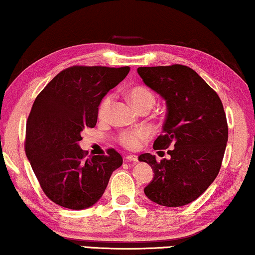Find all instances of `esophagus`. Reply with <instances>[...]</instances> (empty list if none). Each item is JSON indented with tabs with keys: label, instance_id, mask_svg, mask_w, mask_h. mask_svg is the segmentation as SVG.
I'll return each mask as SVG.
<instances>
[{
	"label": "esophagus",
	"instance_id": "1",
	"mask_svg": "<svg viewBox=\"0 0 255 255\" xmlns=\"http://www.w3.org/2000/svg\"><path fill=\"white\" fill-rule=\"evenodd\" d=\"M125 160L128 161V162H137L138 161V158H137V155L130 154V155H127V157L125 158Z\"/></svg>",
	"mask_w": 255,
	"mask_h": 255
}]
</instances>
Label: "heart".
<instances>
[{"instance_id": "heart-1", "label": "heart", "mask_w": 255, "mask_h": 255, "mask_svg": "<svg viewBox=\"0 0 255 255\" xmlns=\"http://www.w3.org/2000/svg\"><path fill=\"white\" fill-rule=\"evenodd\" d=\"M128 100L131 102V104L135 106L137 111H142L144 109H151L154 105L155 96L152 91L144 86H136L132 87L131 89L127 91ZM113 101H115V96L112 94L106 95V96L102 100L98 106V117L101 119H105L109 116L110 111H111ZM150 137V131L144 128H137L131 131H124L120 135V142L124 144L125 146L134 147L138 146L140 142L146 140Z\"/></svg>"}]
</instances>
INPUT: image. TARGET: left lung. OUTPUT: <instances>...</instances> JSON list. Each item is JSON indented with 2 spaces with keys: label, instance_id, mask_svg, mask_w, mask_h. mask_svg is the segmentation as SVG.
I'll list each match as a JSON object with an SVG mask.
<instances>
[{
  "label": "left lung",
  "instance_id": "8db88e82",
  "mask_svg": "<svg viewBox=\"0 0 255 255\" xmlns=\"http://www.w3.org/2000/svg\"><path fill=\"white\" fill-rule=\"evenodd\" d=\"M137 73L167 106L162 134L154 140V150L170 147L169 160L157 161L151 153L138 157L154 173L144 193L161 206H184L206 191L221 168L228 142L222 102L188 66L138 67Z\"/></svg>",
  "mask_w": 255,
  "mask_h": 255
}]
</instances>
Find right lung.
I'll return each mask as SVG.
<instances>
[{
    "instance_id": "add662e5",
    "label": "right lung",
    "mask_w": 255,
    "mask_h": 255,
    "mask_svg": "<svg viewBox=\"0 0 255 255\" xmlns=\"http://www.w3.org/2000/svg\"><path fill=\"white\" fill-rule=\"evenodd\" d=\"M129 71L128 66L68 67L34 101L26 124V155L45 196L59 206L77 211L91 207L123 165L116 150L86 157L79 142L83 129L96 126L105 95Z\"/></svg>"
}]
</instances>
